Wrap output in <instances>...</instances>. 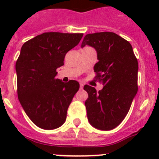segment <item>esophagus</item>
I'll list each match as a JSON object with an SVG mask.
<instances>
[{"mask_svg": "<svg viewBox=\"0 0 159 159\" xmlns=\"http://www.w3.org/2000/svg\"><path fill=\"white\" fill-rule=\"evenodd\" d=\"M80 89H83V88H84V84H80Z\"/></svg>", "mask_w": 159, "mask_h": 159, "instance_id": "34e87169", "label": "esophagus"}]
</instances>
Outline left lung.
I'll return each instance as SVG.
<instances>
[{
  "label": "left lung",
  "mask_w": 159,
  "mask_h": 159,
  "mask_svg": "<svg viewBox=\"0 0 159 159\" xmlns=\"http://www.w3.org/2000/svg\"><path fill=\"white\" fill-rule=\"evenodd\" d=\"M86 45L96 50L95 78L104 85L99 92L89 85L84 87L88 94L85 102L88 121L99 130H112L126 117L137 94L138 60L131 44L114 32L87 34L81 48Z\"/></svg>",
  "instance_id": "1"
}]
</instances>
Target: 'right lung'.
<instances>
[{
  "label": "right lung",
  "instance_id": "obj_1",
  "mask_svg": "<svg viewBox=\"0 0 159 159\" xmlns=\"http://www.w3.org/2000/svg\"><path fill=\"white\" fill-rule=\"evenodd\" d=\"M83 33L44 32L23 44L16 63L17 95L26 115L44 130L64 123L67 108L78 92L75 80L56 79L66 53L78 44Z\"/></svg>",
  "mask_w": 159,
  "mask_h": 159
}]
</instances>
